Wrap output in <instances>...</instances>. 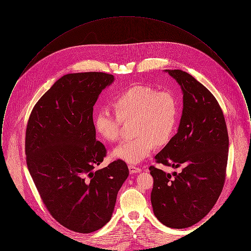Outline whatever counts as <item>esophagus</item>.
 <instances>
[{"label": "esophagus", "instance_id": "obj_1", "mask_svg": "<svg viewBox=\"0 0 251 251\" xmlns=\"http://www.w3.org/2000/svg\"><path fill=\"white\" fill-rule=\"evenodd\" d=\"M129 171L131 174H135V173H139L141 172V168L139 167H134V166H129Z\"/></svg>", "mask_w": 251, "mask_h": 251}]
</instances>
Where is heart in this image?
<instances>
[{
  "mask_svg": "<svg viewBox=\"0 0 251 251\" xmlns=\"http://www.w3.org/2000/svg\"><path fill=\"white\" fill-rule=\"evenodd\" d=\"M113 114L101 108L95 117L97 132L108 142H116L120 135L121 121L133 120L135 137L120 144L112 157L128 164H139L153 151L155 145L170 140L178 120V104L168 91H156L146 85H134L113 100Z\"/></svg>",
  "mask_w": 251,
  "mask_h": 251,
  "instance_id": "1",
  "label": "heart"
}]
</instances>
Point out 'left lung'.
<instances>
[{
    "instance_id": "left-lung-1",
    "label": "left lung",
    "mask_w": 251,
    "mask_h": 251,
    "mask_svg": "<svg viewBox=\"0 0 251 251\" xmlns=\"http://www.w3.org/2000/svg\"><path fill=\"white\" fill-rule=\"evenodd\" d=\"M179 84L183 108L177 133L155 155L173 168L172 175L150 167L153 178L151 201L165 226L188 227L215 206L226 178L228 136L223 112L214 95L192 75L165 70Z\"/></svg>"
}]
</instances>
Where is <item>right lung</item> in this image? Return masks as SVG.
<instances>
[{
    "instance_id": "obj_1",
    "label": "right lung",
    "mask_w": 251,
    "mask_h": 251,
    "mask_svg": "<svg viewBox=\"0 0 251 251\" xmlns=\"http://www.w3.org/2000/svg\"><path fill=\"white\" fill-rule=\"evenodd\" d=\"M114 81L103 72L66 74L39 99L27 124V167L37 191L57 222L80 233L110 221L129 176L121 160L93 171L106 155L96 139L93 106Z\"/></svg>"
}]
</instances>
